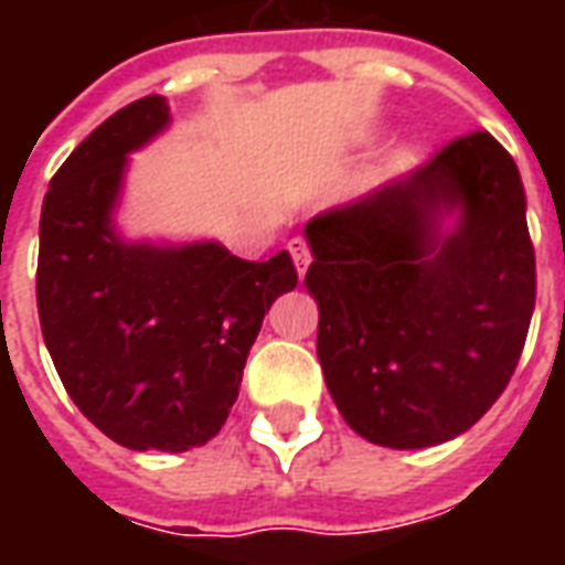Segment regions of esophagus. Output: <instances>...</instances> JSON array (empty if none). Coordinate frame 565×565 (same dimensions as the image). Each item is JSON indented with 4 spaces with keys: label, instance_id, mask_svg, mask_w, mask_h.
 I'll use <instances>...</instances> for the list:
<instances>
[{
    "label": "esophagus",
    "instance_id": "34e87169",
    "mask_svg": "<svg viewBox=\"0 0 565 565\" xmlns=\"http://www.w3.org/2000/svg\"><path fill=\"white\" fill-rule=\"evenodd\" d=\"M287 250H290V257H294L296 271L306 275L308 263H311V250H308L306 238H290V242H287Z\"/></svg>",
    "mask_w": 565,
    "mask_h": 565
}]
</instances>
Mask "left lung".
Wrapping results in <instances>:
<instances>
[{
    "mask_svg": "<svg viewBox=\"0 0 565 565\" xmlns=\"http://www.w3.org/2000/svg\"><path fill=\"white\" fill-rule=\"evenodd\" d=\"M318 360L344 424L396 450L450 441L521 360L535 254L521 172L490 132L306 226Z\"/></svg>",
    "mask_w": 565,
    "mask_h": 565,
    "instance_id": "obj_1",
    "label": "left lung"
}]
</instances>
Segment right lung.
<instances>
[{
	"label": "right lung",
	"mask_w": 565,
	"mask_h": 565,
	"mask_svg": "<svg viewBox=\"0 0 565 565\" xmlns=\"http://www.w3.org/2000/svg\"><path fill=\"white\" fill-rule=\"evenodd\" d=\"M172 124L162 96L120 108L68 153L39 223L35 299L56 375L81 415L129 450L199 448L238 399L271 302L296 287L221 242H132L117 230L129 153Z\"/></svg>",
	"instance_id": "obj_1"
}]
</instances>
